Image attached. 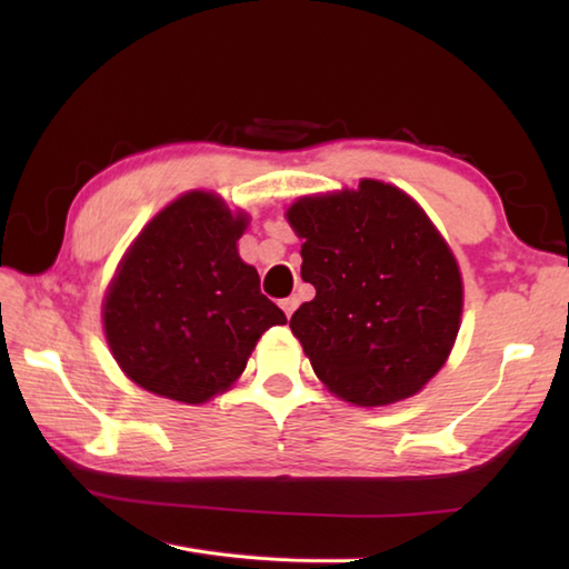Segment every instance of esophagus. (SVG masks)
Listing matches in <instances>:
<instances>
[{"instance_id":"obj_1","label":"esophagus","mask_w":569,"mask_h":569,"mask_svg":"<svg viewBox=\"0 0 569 569\" xmlns=\"http://www.w3.org/2000/svg\"><path fill=\"white\" fill-rule=\"evenodd\" d=\"M281 308H283V313L288 316V319H291L293 311L298 308V298H296V296H288V298H283V301H281Z\"/></svg>"}]
</instances>
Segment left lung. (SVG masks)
Instances as JSON below:
<instances>
[{
	"mask_svg": "<svg viewBox=\"0 0 569 569\" xmlns=\"http://www.w3.org/2000/svg\"><path fill=\"white\" fill-rule=\"evenodd\" d=\"M286 218L303 238L301 278L316 288L291 316L316 377L356 407L421 391L455 346L465 296L427 213L366 178L356 190L298 198Z\"/></svg>",
	"mask_w": 569,
	"mask_h": 569,
	"instance_id": "left-lung-1",
	"label": "left lung"
}]
</instances>
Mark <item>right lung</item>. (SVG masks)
I'll return each instance as SVG.
<instances>
[{"mask_svg":"<svg viewBox=\"0 0 569 569\" xmlns=\"http://www.w3.org/2000/svg\"><path fill=\"white\" fill-rule=\"evenodd\" d=\"M246 213L213 192L190 190L142 228L102 303L120 369L158 397L203 403L230 389L256 341L286 323L240 261Z\"/></svg>","mask_w":569,"mask_h":569,"instance_id":"1","label":"right lung"}]
</instances>
